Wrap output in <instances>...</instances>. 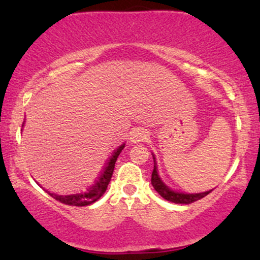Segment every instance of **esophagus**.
Segmentation results:
<instances>
[{
  "label": "esophagus",
  "instance_id": "34e87169",
  "mask_svg": "<svg viewBox=\"0 0 260 260\" xmlns=\"http://www.w3.org/2000/svg\"><path fill=\"white\" fill-rule=\"evenodd\" d=\"M147 132L143 128H134L133 132L131 133V140L133 143H139L147 139Z\"/></svg>",
  "mask_w": 260,
  "mask_h": 260
}]
</instances>
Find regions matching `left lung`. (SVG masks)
I'll return each mask as SVG.
<instances>
[{
    "mask_svg": "<svg viewBox=\"0 0 260 260\" xmlns=\"http://www.w3.org/2000/svg\"><path fill=\"white\" fill-rule=\"evenodd\" d=\"M154 159V170L151 172V184L155 188L159 194L166 201L176 203V204H190V203L199 201V199L204 198L205 196H208L211 190H208V192H203V193H196V194H186V193H178V192H174L172 189H170L168 186L162 183V181L160 180L159 175H157L156 171V164H155V157Z\"/></svg>",
    "mask_w": 260,
    "mask_h": 260,
    "instance_id": "left-lung-1",
    "label": "left lung"
}]
</instances>
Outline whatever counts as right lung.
Returning a JSON list of instances; mask_svg holds the SVG:
<instances>
[{"instance_id": "right-lung-1", "label": "right lung", "mask_w": 260, "mask_h": 260, "mask_svg": "<svg viewBox=\"0 0 260 260\" xmlns=\"http://www.w3.org/2000/svg\"><path fill=\"white\" fill-rule=\"evenodd\" d=\"M124 148V144L120 145L117 148V150H115V153L111 155L109 161H107L105 169L101 172L100 177L95 181V183L92 184L90 188L86 189V192L77 193V194H70V196H58L55 193H49L56 201L63 203V204L72 205V207H85V205L91 204V203L96 202L101 196L105 193L107 186H109L110 181H111L113 169H115V162L117 160L118 155L122 151V149Z\"/></svg>"}]
</instances>
